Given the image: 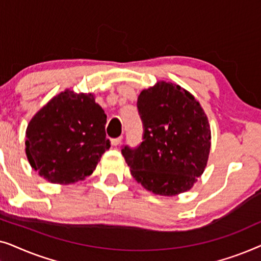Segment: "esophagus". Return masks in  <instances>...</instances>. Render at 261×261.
I'll return each instance as SVG.
<instances>
[{"label": "esophagus", "instance_id": "obj_1", "mask_svg": "<svg viewBox=\"0 0 261 261\" xmlns=\"http://www.w3.org/2000/svg\"><path fill=\"white\" fill-rule=\"evenodd\" d=\"M121 141H122V137L114 138V139H112V145L113 146H119L121 144Z\"/></svg>", "mask_w": 261, "mask_h": 261}]
</instances>
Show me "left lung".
Wrapping results in <instances>:
<instances>
[{
	"instance_id": "obj_1",
	"label": "left lung",
	"mask_w": 261,
	"mask_h": 261,
	"mask_svg": "<svg viewBox=\"0 0 261 261\" xmlns=\"http://www.w3.org/2000/svg\"><path fill=\"white\" fill-rule=\"evenodd\" d=\"M137 106L142 142L121 149L132 176L155 195L190 190L205 169L212 145L208 117L199 102L179 85L162 81L142 90Z\"/></svg>"
}]
</instances>
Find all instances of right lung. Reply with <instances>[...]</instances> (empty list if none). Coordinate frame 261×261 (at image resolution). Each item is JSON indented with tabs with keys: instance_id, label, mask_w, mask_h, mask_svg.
I'll use <instances>...</instances> for the list:
<instances>
[{
	"instance_id": "obj_1",
	"label": "right lung",
	"mask_w": 261,
	"mask_h": 261,
	"mask_svg": "<svg viewBox=\"0 0 261 261\" xmlns=\"http://www.w3.org/2000/svg\"><path fill=\"white\" fill-rule=\"evenodd\" d=\"M106 123L105 110L94 95L60 92L28 123L24 142L28 162L51 183L84 179L110 147Z\"/></svg>"
}]
</instances>
